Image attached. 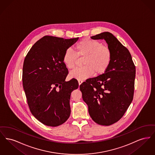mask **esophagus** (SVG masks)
<instances>
[{
  "label": "esophagus",
  "mask_w": 155,
  "mask_h": 155,
  "mask_svg": "<svg viewBox=\"0 0 155 155\" xmlns=\"http://www.w3.org/2000/svg\"><path fill=\"white\" fill-rule=\"evenodd\" d=\"M83 82V81L82 80H78V84L80 85Z\"/></svg>",
  "instance_id": "34e87169"
}]
</instances>
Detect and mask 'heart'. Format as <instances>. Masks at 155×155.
Listing matches in <instances>:
<instances>
[{
    "label": "heart",
    "mask_w": 155,
    "mask_h": 155,
    "mask_svg": "<svg viewBox=\"0 0 155 155\" xmlns=\"http://www.w3.org/2000/svg\"><path fill=\"white\" fill-rule=\"evenodd\" d=\"M75 53L67 49L64 53L63 61L69 70L74 69L77 62V56L84 57L82 65L84 66L71 72L70 76L78 80H84L96 75L102 74L109 67L112 59L110 48L101 42L89 38L83 39L75 45Z\"/></svg>",
    "instance_id": "1"
}]
</instances>
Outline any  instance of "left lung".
I'll return each instance as SVG.
<instances>
[{
  "instance_id": "left-lung-1",
  "label": "left lung",
  "mask_w": 155,
  "mask_h": 155,
  "mask_svg": "<svg viewBox=\"0 0 155 155\" xmlns=\"http://www.w3.org/2000/svg\"><path fill=\"white\" fill-rule=\"evenodd\" d=\"M91 38L106 41L112 53L111 62L104 73L87 80L80 89L91 117L108 126L123 116L133 101L135 66L129 51L110 32Z\"/></svg>"
}]
</instances>
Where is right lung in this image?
Wrapping results in <instances>:
<instances>
[{"instance_id": "1", "label": "right lung", "mask_w": 155, "mask_h": 155, "mask_svg": "<svg viewBox=\"0 0 155 155\" xmlns=\"http://www.w3.org/2000/svg\"><path fill=\"white\" fill-rule=\"evenodd\" d=\"M78 38L45 36L34 45L24 59L22 85L32 114L45 125L57 127L69 118L71 93L78 81H66L68 69L64 53Z\"/></svg>"}]
</instances>
